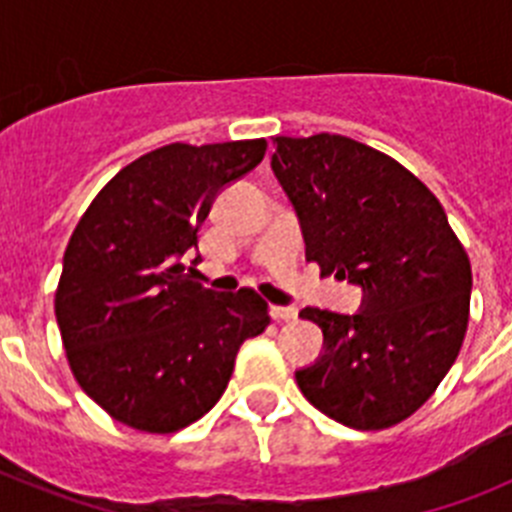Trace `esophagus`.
Here are the masks:
<instances>
[{
  "mask_svg": "<svg viewBox=\"0 0 512 512\" xmlns=\"http://www.w3.org/2000/svg\"><path fill=\"white\" fill-rule=\"evenodd\" d=\"M271 318L277 320V323H287V320H295L297 318V310H295V307H279V305H274V307H271Z\"/></svg>",
  "mask_w": 512,
  "mask_h": 512,
  "instance_id": "1",
  "label": "esophagus"
}]
</instances>
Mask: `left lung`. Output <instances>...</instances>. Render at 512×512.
Masks as SVG:
<instances>
[{
	"mask_svg": "<svg viewBox=\"0 0 512 512\" xmlns=\"http://www.w3.org/2000/svg\"><path fill=\"white\" fill-rule=\"evenodd\" d=\"M271 169L295 205L307 259L364 289L356 315L305 307L325 354L297 372L328 418L382 431L423 408L459 356L472 266L436 194L346 135H277Z\"/></svg>",
	"mask_w": 512,
	"mask_h": 512,
	"instance_id": "left-lung-1",
	"label": "left lung"
}]
</instances>
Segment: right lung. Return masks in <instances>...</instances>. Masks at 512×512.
Masks as SVG:
<instances>
[{
    "mask_svg": "<svg viewBox=\"0 0 512 512\" xmlns=\"http://www.w3.org/2000/svg\"><path fill=\"white\" fill-rule=\"evenodd\" d=\"M264 153V138L156 148L117 171L76 223L56 320L76 382L117 423L174 433L200 420L241 343L271 323L259 292H212L184 264L215 194Z\"/></svg>",
    "mask_w": 512,
    "mask_h": 512,
    "instance_id": "add662e5",
    "label": "right lung"
}]
</instances>
